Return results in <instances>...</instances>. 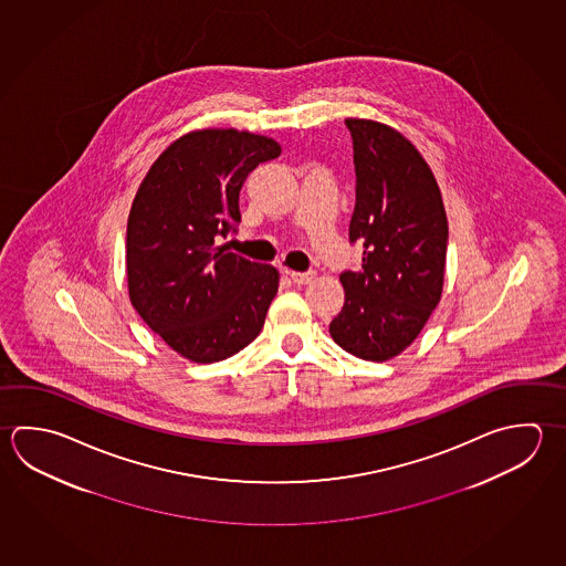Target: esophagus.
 <instances>
[{"mask_svg": "<svg viewBox=\"0 0 566 566\" xmlns=\"http://www.w3.org/2000/svg\"><path fill=\"white\" fill-rule=\"evenodd\" d=\"M287 273L289 277H291V281L293 283H297V285H307V283H311L313 279H315V271H305V273H298V271H285Z\"/></svg>", "mask_w": 566, "mask_h": 566, "instance_id": "esophagus-1", "label": "esophagus"}]
</instances>
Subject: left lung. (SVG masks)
<instances>
[{"instance_id": "8db88e82", "label": "left lung", "mask_w": 566, "mask_h": 566, "mask_svg": "<svg viewBox=\"0 0 566 566\" xmlns=\"http://www.w3.org/2000/svg\"><path fill=\"white\" fill-rule=\"evenodd\" d=\"M345 124L357 175L349 239L363 263L340 273L345 305L329 333L340 349L382 363L419 337L441 301L449 226L431 167L405 135L373 119Z\"/></svg>"}]
</instances>
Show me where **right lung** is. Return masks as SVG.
<instances>
[{"instance_id":"1","label":"right lung","mask_w":566,"mask_h":566,"mask_svg":"<svg viewBox=\"0 0 566 566\" xmlns=\"http://www.w3.org/2000/svg\"><path fill=\"white\" fill-rule=\"evenodd\" d=\"M281 145L197 129L155 159L127 219V289L139 317L181 357L216 363L258 337L279 271L217 245L241 221L239 191Z\"/></svg>"}]
</instances>
